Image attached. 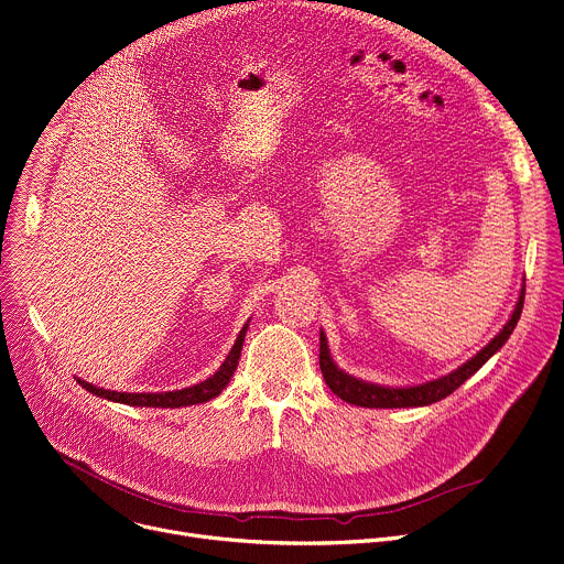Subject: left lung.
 <instances>
[{"label":"left lung","mask_w":564,"mask_h":564,"mask_svg":"<svg viewBox=\"0 0 564 564\" xmlns=\"http://www.w3.org/2000/svg\"><path fill=\"white\" fill-rule=\"evenodd\" d=\"M522 308H524V288L520 292V299H518V305L513 315H510V319L506 322V326L495 335V339L484 346L473 360H468L466 365H460L456 371L438 378V380H432V382H425V384H416V387H398V389H391V387H380V384H371V382H365V380H357L348 373H344L341 369H337V365L333 362L330 357V350H328V341H326V335L324 330L319 333V367H322V373H324V380L326 384L330 387V391L350 402V404H357V406H369V409H393V406H425V404H432V402H438L443 398H447L452 391H456L460 384H464L470 376H475L490 357L506 344V339L510 337V333L516 330L518 322H520V315H522Z\"/></svg>","instance_id":"obj_1"}]
</instances>
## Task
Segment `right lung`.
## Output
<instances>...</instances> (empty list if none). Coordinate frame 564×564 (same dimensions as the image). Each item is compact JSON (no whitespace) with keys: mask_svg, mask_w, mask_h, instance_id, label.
Listing matches in <instances>:
<instances>
[{"mask_svg":"<svg viewBox=\"0 0 564 564\" xmlns=\"http://www.w3.org/2000/svg\"><path fill=\"white\" fill-rule=\"evenodd\" d=\"M247 326H242L234 348L229 350L227 360L223 362V367L204 382L199 384H193V387H186V389H180V391H162V393H121V391H110V389H98L85 380L78 378V384L83 389H87L89 393L98 395V398H106V400H112V402H123V404H130V406H162V409H175V406H188V404H199V402H207L212 398H216L231 380L236 367H238V360H240V350H242V341H245V333H247Z\"/></svg>","mask_w":564,"mask_h":564,"instance_id":"add662e5","label":"right lung"}]
</instances>
